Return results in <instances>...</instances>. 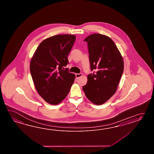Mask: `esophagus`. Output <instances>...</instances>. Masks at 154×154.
I'll list each match as a JSON object with an SVG mask.
<instances>
[{"instance_id":"34e87169","label":"esophagus","mask_w":154,"mask_h":154,"mask_svg":"<svg viewBox=\"0 0 154 154\" xmlns=\"http://www.w3.org/2000/svg\"><path fill=\"white\" fill-rule=\"evenodd\" d=\"M82 73H79V74H76V78H80V77H81V76H82Z\"/></svg>"}]
</instances>
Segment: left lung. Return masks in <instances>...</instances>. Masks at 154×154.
I'll return each instance as SVG.
<instances>
[{
	"label": "left lung",
	"mask_w": 154,
	"mask_h": 154,
	"mask_svg": "<svg viewBox=\"0 0 154 154\" xmlns=\"http://www.w3.org/2000/svg\"><path fill=\"white\" fill-rule=\"evenodd\" d=\"M87 42L91 71L82 87L85 96L95 105L104 103L114 95L124 70L123 58L111 38L100 33L88 36Z\"/></svg>",
	"instance_id": "1"
}]
</instances>
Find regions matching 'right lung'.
<instances>
[{"label": "right lung", "mask_w": 154, "mask_h": 154, "mask_svg": "<svg viewBox=\"0 0 154 154\" xmlns=\"http://www.w3.org/2000/svg\"><path fill=\"white\" fill-rule=\"evenodd\" d=\"M76 36L58 35L43 40L31 60L29 69L39 95L47 102L57 105L68 94L75 76L64 66Z\"/></svg>", "instance_id": "obj_1"}]
</instances>
